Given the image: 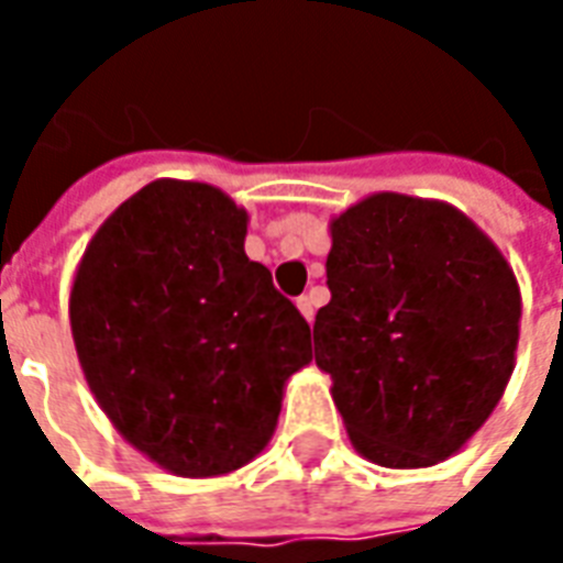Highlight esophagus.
Masks as SVG:
<instances>
[{"mask_svg": "<svg viewBox=\"0 0 563 563\" xmlns=\"http://www.w3.org/2000/svg\"><path fill=\"white\" fill-rule=\"evenodd\" d=\"M298 309L303 312V318H307L309 324H312V318H316V303H312V298H309V295H300Z\"/></svg>", "mask_w": 563, "mask_h": 563, "instance_id": "1", "label": "esophagus"}]
</instances>
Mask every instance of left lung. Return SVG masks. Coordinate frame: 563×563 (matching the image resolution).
Listing matches in <instances>:
<instances>
[{
	"label": "left lung",
	"mask_w": 563,
	"mask_h": 563,
	"mask_svg": "<svg viewBox=\"0 0 563 563\" xmlns=\"http://www.w3.org/2000/svg\"><path fill=\"white\" fill-rule=\"evenodd\" d=\"M316 362L351 441L383 467H429L488 420L515 371L520 289L450 203L371 195L330 224Z\"/></svg>",
	"instance_id": "8db88e82"
}]
</instances>
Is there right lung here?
<instances>
[{
  "label": "right lung",
  "mask_w": 563,
  "mask_h": 563,
  "mask_svg": "<svg viewBox=\"0 0 563 563\" xmlns=\"http://www.w3.org/2000/svg\"><path fill=\"white\" fill-rule=\"evenodd\" d=\"M247 212L207 184L154 180L84 251L69 321L125 441L178 476H219L272 438L309 324L245 254Z\"/></svg>",
  "instance_id": "1"
}]
</instances>
